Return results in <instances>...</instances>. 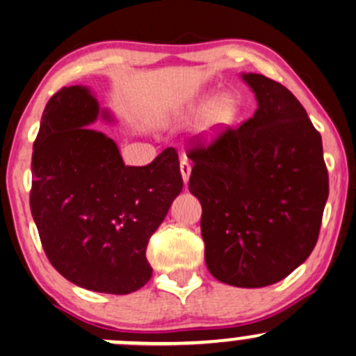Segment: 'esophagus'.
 I'll use <instances>...</instances> for the list:
<instances>
[{
	"label": "esophagus",
	"mask_w": 356,
	"mask_h": 356,
	"mask_svg": "<svg viewBox=\"0 0 356 356\" xmlns=\"http://www.w3.org/2000/svg\"><path fill=\"white\" fill-rule=\"evenodd\" d=\"M181 174L184 182L189 181V175H191V162L188 159H181Z\"/></svg>",
	"instance_id": "esophagus-1"
}]
</instances>
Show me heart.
<instances>
[{
	"label": "heart",
	"instance_id": "1",
	"mask_svg": "<svg viewBox=\"0 0 356 356\" xmlns=\"http://www.w3.org/2000/svg\"><path fill=\"white\" fill-rule=\"evenodd\" d=\"M237 112V104L230 97H222L215 100L208 111V128H218V126L227 124L234 119Z\"/></svg>",
	"mask_w": 356,
	"mask_h": 356
}]
</instances>
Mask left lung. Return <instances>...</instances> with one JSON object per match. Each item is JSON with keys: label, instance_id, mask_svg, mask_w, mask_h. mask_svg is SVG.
<instances>
[{"label": "left lung", "instance_id": "left-lung-1", "mask_svg": "<svg viewBox=\"0 0 356 356\" xmlns=\"http://www.w3.org/2000/svg\"><path fill=\"white\" fill-rule=\"evenodd\" d=\"M257 111L215 138L194 136L189 191L200 200L204 261L218 282L261 288L310 256L329 194L323 140L297 97L244 74Z\"/></svg>", "mask_w": 356, "mask_h": 356}]
</instances>
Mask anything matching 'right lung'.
Here are the masks:
<instances>
[{
  "instance_id": "1",
  "label": "right lung",
  "mask_w": 356,
  "mask_h": 356,
  "mask_svg": "<svg viewBox=\"0 0 356 356\" xmlns=\"http://www.w3.org/2000/svg\"><path fill=\"white\" fill-rule=\"evenodd\" d=\"M99 104L63 87L33 141L30 211L49 263L74 285L126 295L152 278L149 237L182 191L175 148L145 167L124 165L114 141L88 128Z\"/></svg>"
}]
</instances>
